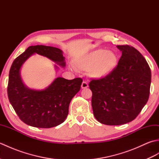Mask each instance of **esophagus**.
<instances>
[{"mask_svg": "<svg viewBox=\"0 0 159 159\" xmlns=\"http://www.w3.org/2000/svg\"><path fill=\"white\" fill-rule=\"evenodd\" d=\"M88 83H87V82H85V81H83V83H82V84H81V87H82V89H86V88H87V87H88Z\"/></svg>", "mask_w": 159, "mask_h": 159, "instance_id": "esophagus-1", "label": "esophagus"}]
</instances>
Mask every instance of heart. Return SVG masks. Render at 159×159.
Returning a JSON list of instances; mask_svg holds the SVG:
<instances>
[{
	"label": "heart",
	"instance_id": "heart-1",
	"mask_svg": "<svg viewBox=\"0 0 159 159\" xmlns=\"http://www.w3.org/2000/svg\"><path fill=\"white\" fill-rule=\"evenodd\" d=\"M118 58L113 52L97 49L78 58L75 61L77 69L87 71L93 79H104L116 70Z\"/></svg>",
	"mask_w": 159,
	"mask_h": 159
}]
</instances>
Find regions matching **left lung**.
Returning <instances> with one entry per match:
<instances>
[{
  "label": "left lung",
  "mask_w": 159,
  "mask_h": 159,
  "mask_svg": "<svg viewBox=\"0 0 159 159\" xmlns=\"http://www.w3.org/2000/svg\"><path fill=\"white\" fill-rule=\"evenodd\" d=\"M117 47L121 56L116 70L89 84L94 116L109 126L135 119L149 98L151 84V70L143 55L133 46Z\"/></svg>",
  "instance_id": "left-lung-1"
}]
</instances>
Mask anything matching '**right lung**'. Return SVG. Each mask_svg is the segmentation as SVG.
<instances>
[{
    "instance_id": "1",
    "label": "right lung",
    "mask_w": 159,
    "mask_h": 159,
    "mask_svg": "<svg viewBox=\"0 0 159 159\" xmlns=\"http://www.w3.org/2000/svg\"><path fill=\"white\" fill-rule=\"evenodd\" d=\"M34 53L48 57L63 67L66 65L65 57L60 49L43 45L29 46L15 59L10 68L8 98L24 123L37 128L55 127L65 121L70 101L80 91L83 79L67 80L58 77L43 90L28 88L22 83L20 70L25 61Z\"/></svg>"
}]
</instances>
